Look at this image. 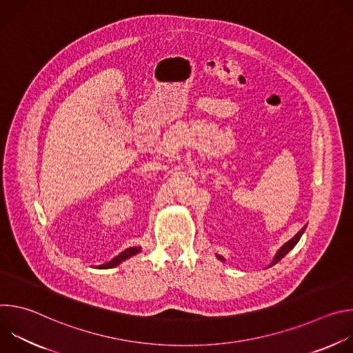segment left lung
<instances>
[{
    "label": "left lung",
    "instance_id": "left-lung-1",
    "mask_svg": "<svg viewBox=\"0 0 353 353\" xmlns=\"http://www.w3.org/2000/svg\"><path fill=\"white\" fill-rule=\"evenodd\" d=\"M305 229H306V226H305L303 229H301V230H300V232H299V233H297V234H296L293 239H290V240H289V241H288L285 245H282V247L279 248V251H278V253H276V256H275V259H274V261L271 263V265H270V267L275 265L278 261H281V260H282V259H283V257H285V256L289 253V251H290V250H292V248H293V247L297 244V241L300 240V237H301V234H303ZM218 259L223 260V259H222V257H219V256H218Z\"/></svg>",
    "mask_w": 353,
    "mask_h": 353
}]
</instances>
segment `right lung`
I'll return each mask as SVG.
<instances>
[{"instance_id": "obj_1", "label": "right lung", "mask_w": 353, "mask_h": 353, "mask_svg": "<svg viewBox=\"0 0 353 353\" xmlns=\"http://www.w3.org/2000/svg\"><path fill=\"white\" fill-rule=\"evenodd\" d=\"M141 251V247H130V248H127L125 251H123L121 254H119V256H116L112 261H109L108 264H103V265H99V268H113V267H116V265H119L121 261H124V260H127V259H130L131 256H135L137 253H139Z\"/></svg>"}]
</instances>
